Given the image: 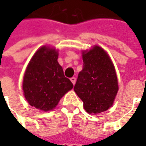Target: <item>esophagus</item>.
<instances>
[{
	"label": "esophagus",
	"mask_w": 146,
	"mask_h": 146,
	"mask_svg": "<svg viewBox=\"0 0 146 146\" xmlns=\"http://www.w3.org/2000/svg\"><path fill=\"white\" fill-rule=\"evenodd\" d=\"M70 81L72 82V84H76V79L75 78V77H72V78H70Z\"/></svg>",
	"instance_id": "obj_1"
}]
</instances>
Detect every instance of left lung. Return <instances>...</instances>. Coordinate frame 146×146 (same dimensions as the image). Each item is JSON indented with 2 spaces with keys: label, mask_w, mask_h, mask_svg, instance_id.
<instances>
[{
  "label": "left lung",
  "mask_w": 146,
  "mask_h": 146,
  "mask_svg": "<svg viewBox=\"0 0 146 146\" xmlns=\"http://www.w3.org/2000/svg\"><path fill=\"white\" fill-rule=\"evenodd\" d=\"M84 66L74 90L88 114L97 115L110 109L119 91L115 66L108 53L99 45L82 50Z\"/></svg>",
  "instance_id": "1"
}]
</instances>
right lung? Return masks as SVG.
<instances>
[{
	"instance_id": "add662e5",
	"label": "right lung",
	"mask_w": 146,
	"mask_h": 146,
	"mask_svg": "<svg viewBox=\"0 0 146 146\" xmlns=\"http://www.w3.org/2000/svg\"><path fill=\"white\" fill-rule=\"evenodd\" d=\"M58 49L43 45L34 53L23 79V91L28 104L42 111L55 109L61 98L72 89L58 62Z\"/></svg>"
}]
</instances>
